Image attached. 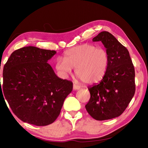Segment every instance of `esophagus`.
Masks as SVG:
<instances>
[{
    "label": "esophagus",
    "instance_id": "34e87169",
    "mask_svg": "<svg viewBox=\"0 0 148 148\" xmlns=\"http://www.w3.org/2000/svg\"><path fill=\"white\" fill-rule=\"evenodd\" d=\"M73 88L74 90H78V89H79V86H78V85H77V84H73Z\"/></svg>",
    "mask_w": 148,
    "mask_h": 148
}]
</instances>
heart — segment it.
<instances>
[{
    "mask_svg": "<svg viewBox=\"0 0 148 148\" xmlns=\"http://www.w3.org/2000/svg\"><path fill=\"white\" fill-rule=\"evenodd\" d=\"M109 56L105 49L84 44L67 50L64 59L58 57L56 69L62 77L66 78L73 68L78 78L86 84L99 83L108 70Z\"/></svg>",
    "mask_w": 148,
    "mask_h": 148,
    "instance_id": "heart-1",
    "label": "heart"
}]
</instances>
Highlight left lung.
<instances>
[{
    "mask_svg": "<svg viewBox=\"0 0 148 148\" xmlns=\"http://www.w3.org/2000/svg\"><path fill=\"white\" fill-rule=\"evenodd\" d=\"M92 41L102 42L110 60L104 78L88 87L91 97L85 107L97 120L112 119L123 112L135 95V69L127 49L110 33L102 31Z\"/></svg>",
    "mask_w": 148,
    "mask_h": 148,
    "instance_id": "1",
    "label": "left lung"
}]
</instances>
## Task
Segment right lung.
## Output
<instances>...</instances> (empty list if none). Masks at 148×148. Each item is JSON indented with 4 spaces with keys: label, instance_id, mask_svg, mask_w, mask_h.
Masks as SVG:
<instances>
[{
    "label": "right lung",
    "instance_id": "obj_1",
    "mask_svg": "<svg viewBox=\"0 0 148 148\" xmlns=\"http://www.w3.org/2000/svg\"><path fill=\"white\" fill-rule=\"evenodd\" d=\"M56 53L24 47L13 52L3 66L0 89L13 114L24 122L36 126L51 124L72 91L73 83L58 77L47 63Z\"/></svg>",
    "mask_w": 148,
    "mask_h": 148
}]
</instances>
